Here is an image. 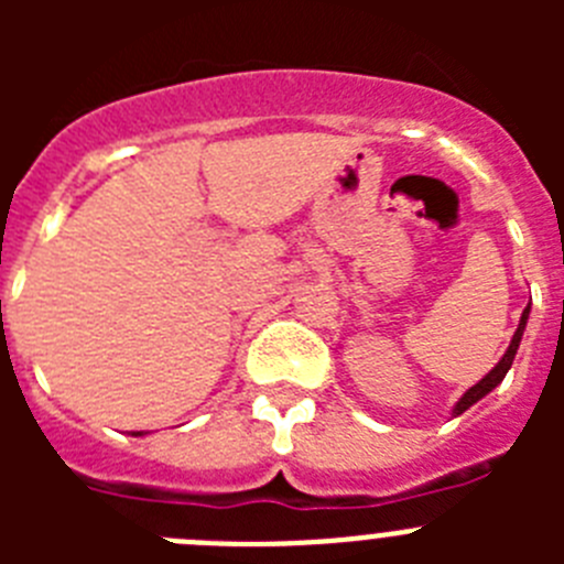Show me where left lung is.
I'll use <instances>...</instances> for the list:
<instances>
[{"mask_svg": "<svg viewBox=\"0 0 564 564\" xmlns=\"http://www.w3.org/2000/svg\"><path fill=\"white\" fill-rule=\"evenodd\" d=\"M528 313H531V307H525V311H522V316H520V325H517V333H514V338H511V344H508V350H506V356L500 358V361H497V367L491 372H486V376L480 378V381L475 383V387H471V390H466V395L460 398V401L455 403V410H452V415H463V412L468 410V406H471V403H477L480 401V398H486L488 392L495 390L497 383L502 381V378H506V372L511 370V364H514V356H517V350H520V341H522V333H525V325H528Z\"/></svg>", "mask_w": 564, "mask_h": 564, "instance_id": "1", "label": "left lung"}]
</instances>
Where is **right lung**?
<instances>
[{
  "instance_id": "obj_1",
  "label": "right lung",
  "mask_w": 564,
  "mask_h": 564,
  "mask_svg": "<svg viewBox=\"0 0 564 564\" xmlns=\"http://www.w3.org/2000/svg\"><path fill=\"white\" fill-rule=\"evenodd\" d=\"M138 435H141V432H138Z\"/></svg>"
}]
</instances>
